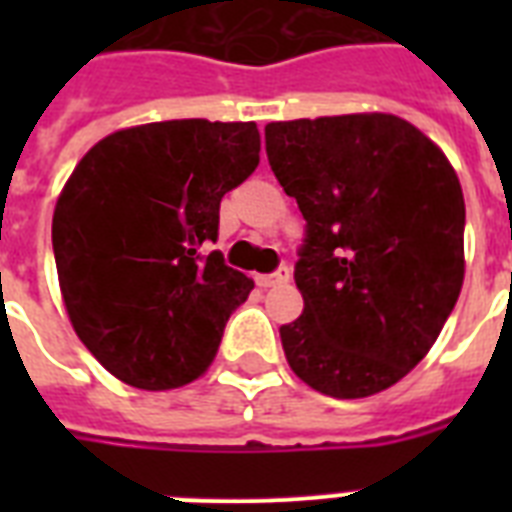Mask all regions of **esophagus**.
<instances>
[{
  "mask_svg": "<svg viewBox=\"0 0 512 512\" xmlns=\"http://www.w3.org/2000/svg\"><path fill=\"white\" fill-rule=\"evenodd\" d=\"M289 268H279L276 273H265V276H257V287H263V289H271V287H279V284H287L289 281Z\"/></svg>",
  "mask_w": 512,
  "mask_h": 512,
  "instance_id": "34e87169",
  "label": "esophagus"
}]
</instances>
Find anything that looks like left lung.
<instances>
[{"label": "left lung", "mask_w": 512, "mask_h": 512, "mask_svg": "<svg viewBox=\"0 0 512 512\" xmlns=\"http://www.w3.org/2000/svg\"><path fill=\"white\" fill-rule=\"evenodd\" d=\"M268 162L305 217L292 372L332 398L388 390L428 356L465 279V199L444 151L393 114L271 122Z\"/></svg>", "instance_id": "1"}]
</instances>
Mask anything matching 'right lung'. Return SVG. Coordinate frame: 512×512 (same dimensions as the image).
<instances>
[{
  "label": "right lung",
  "instance_id": "right-lung-1",
  "mask_svg": "<svg viewBox=\"0 0 512 512\" xmlns=\"http://www.w3.org/2000/svg\"><path fill=\"white\" fill-rule=\"evenodd\" d=\"M257 164L255 122L172 119L111 132L74 167L52 215L60 295L116 380L172 390L215 361L255 281L204 249Z\"/></svg>",
  "mask_w": 512,
  "mask_h": 512
}]
</instances>
